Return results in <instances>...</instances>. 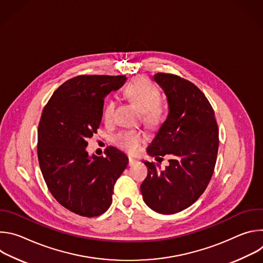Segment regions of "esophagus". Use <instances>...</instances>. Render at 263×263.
Returning <instances> with one entry per match:
<instances>
[{"instance_id": "34e87169", "label": "esophagus", "mask_w": 263, "mask_h": 263, "mask_svg": "<svg viewBox=\"0 0 263 263\" xmlns=\"http://www.w3.org/2000/svg\"><path fill=\"white\" fill-rule=\"evenodd\" d=\"M136 159L133 158V157H129V165H133L134 163H136Z\"/></svg>"}]
</instances>
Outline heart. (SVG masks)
<instances>
[{
	"label": "heart",
	"mask_w": 263,
	"mask_h": 263,
	"mask_svg": "<svg viewBox=\"0 0 263 263\" xmlns=\"http://www.w3.org/2000/svg\"><path fill=\"white\" fill-rule=\"evenodd\" d=\"M124 93L142 110V119L148 126L156 127L161 123L164 108L159 101L160 92L155 85L145 79L136 78L127 84ZM116 106L115 99L109 98L106 100L103 108V118L106 122H111L114 119ZM145 140L146 134L142 130H125L115 136V143L131 153L136 152Z\"/></svg>",
	"instance_id": "heart-1"
}]
</instances>
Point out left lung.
Masks as SVG:
<instances>
[{
	"mask_svg": "<svg viewBox=\"0 0 263 263\" xmlns=\"http://www.w3.org/2000/svg\"><path fill=\"white\" fill-rule=\"evenodd\" d=\"M154 80L163 89L168 115L147 154L171 155L170 164L143 161L147 176L140 185L144 203L162 214H174L192 206L205 192L212 177L218 128L214 111L205 95L191 81L177 74L158 72Z\"/></svg>",
	"mask_w": 263,
	"mask_h": 263,
	"instance_id": "obj_1",
	"label": "left lung"
}]
</instances>
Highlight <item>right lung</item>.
<instances>
[{
	"instance_id": "1",
	"label": "right lung",
	"mask_w": 263,
	"mask_h": 263,
	"mask_svg": "<svg viewBox=\"0 0 263 263\" xmlns=\"http://www.w3.org/2000/svg\"><path fill=\"white\" fill-rule=\"evenodd\" d=\"M126 76L81 74L59 86L45 106L39 125L37 155L56 201L81 216L104 213L114 187L128 164L120 149L89 156L86 146L101 124L104 98L124 85Z\"/></svg>"
}]
</instances>
